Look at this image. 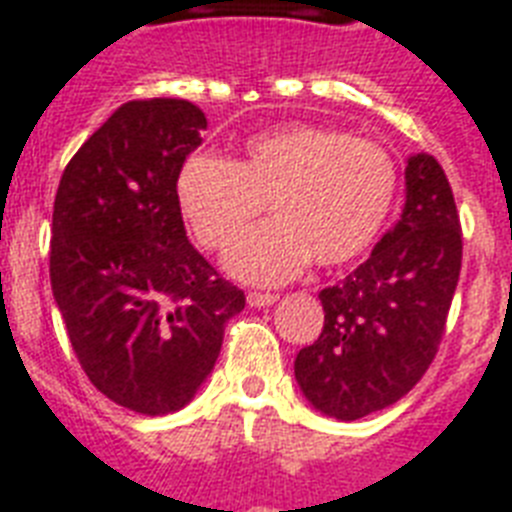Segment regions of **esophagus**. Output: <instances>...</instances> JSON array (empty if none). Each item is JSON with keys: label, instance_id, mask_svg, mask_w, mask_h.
Here are the masks:
<instances>
[{"label": "esophagus", "instance_id": "esophagus-1", "mask_svg": "<svg viewBox=\"0 0 512 512\" xmlns=\"http://www.w3.org/2000/svg\"><path fill=\"white\" fill-rule=\"evenodd\" d=\"M279 300V295H273V292H249L247 295V303L252 305V308H268V305H273Z\"/></svg>", "mask_w": 512, "mask_h": 512}]
</instances>
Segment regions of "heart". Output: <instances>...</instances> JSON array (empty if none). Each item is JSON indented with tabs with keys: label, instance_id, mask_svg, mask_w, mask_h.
<instances>
[{
	"label": "heart",
	"instance_id": "b5f03b06",
	"mask_svg": "<svg viewBox=\"0 0 512 512\" xmlns=\"http://www.w3.org/2000/svg\"><path fill=\"white\" fill-rule=\"evenodd\" d=\"M175 193L193 239L209 252L231 247L268 204L273 223L244 236L225 265L244 281L276 284L311 257L319 268H340L364 255L388 223L398 164L372 138L295 124L249 138L236 162L185 159Z\"/></svg>",
	"mask_w": 512,
	"mask_h": 512
}]
</instances>
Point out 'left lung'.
Segmentation results:
<instances>
[{
	"label": "left lung",
	"instance_id": "left-lung-1",
	"mask_svg": "<svg viewBox=\"0 0 512 512\" xmlns=\"http://www.w3.org/2000/svg\"><path fill=\"white\" fill-rule=\"evenodd\" d=\"M460 268L452 185L436 156H412L396 228L345 281L319 292L324 329L295 358L305 398L337 420H361L404 398L444 340Z\"/></svg>",
	"mask_w": 512,
	"mask_h": 512
}]
</instances>
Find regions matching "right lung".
<instances>
[{
	"label": "right lung",
	"mask_w": 512,
	"mask_h": 512,
	"mask_svg": "<svg viewBox=\"0 0 512 512\" xmlns=\"http://www.w3.org/2000/svg\"><path fill=\"white\" fill-rule=\"evenodd\" d=\"M207 119L188 100H130L84 140L52 207L50 281L84 374L140 414L183 409L247 297L185 236L177 172Z\"/></svg>",
	"instance_id": "obj_1"
}]
</instances>
